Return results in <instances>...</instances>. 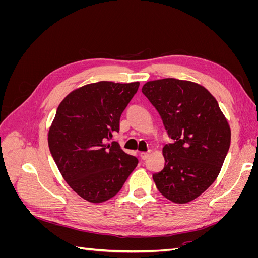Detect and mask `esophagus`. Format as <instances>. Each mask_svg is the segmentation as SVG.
<instances>
[{
  "instance_id": "34e87169",
  "label": "esophagus",
  "mask_w": 258,
  "mask_h": 258,
  "mask_svg": "<svg viewBox=\"0 0 258 258\" xmlns=\"http://www.w3.org/2000/svg\"><path fill=\"white\" fill-rule=\"evenodd\" d=\"M140 157H141L142 160H146L148 157H150V152H143L140 154Z\"/></svg>"
}]
</instances>
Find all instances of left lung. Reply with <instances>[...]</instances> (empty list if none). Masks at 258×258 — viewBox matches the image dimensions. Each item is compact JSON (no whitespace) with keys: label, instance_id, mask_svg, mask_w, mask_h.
Here are the masks:
<instances>
[{"label":"left lung","instance_id":"obj_1","mask_svg":"<svg viewBox=\"0 0 258 258\" xmlns=\"http://www.w3.org/2000/svg\"><path fill=\"white\" fill-rule=\"evenodd\" d=\"M142 92L158 111L172 142L162 153L165 167L153 174L157 189L187 204L213 184L230 146V128L217 101L202 86L175 79L146 83Z\"/></svg>","mask_w":258,"mask_h":258}]
</instances>
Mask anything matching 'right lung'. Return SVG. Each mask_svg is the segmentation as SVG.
<instances>
[{"mask_svg":"<svg viewBox=\"0 0 258 258\" xmlns=\"http://www.w3.org/2000/svg\"><path fill=\"white\" fill-rule=\"evenodd\" d=\"M140 83L99 82L68 95L48 134L50 154L61 175L82 198L100 204L114 197L138 165L111 140Z\"/></svg>","mask_w":258,"mask_h":258,"instance_id":"obj_1","label":"right lung"}]
</instances>
